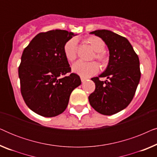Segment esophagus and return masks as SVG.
Wrapping results in <instances>:
<instances>
[{"mask_svg":"<svg viewBox=\"0 0 157 157\" xmlns=\"http://www.w3.org/2000/svg\"><path fill=\"white\" fill-rule=\"evenodd\" d=\"M86 79H87V78H84V77H82V76L81 77V82H82V83L84 82V81H85L86 80Z\"/></svg>","mask_w":157,"mask_h":157,"instance_id":"esophagus-1","label":"esophagus"}]
</instances>
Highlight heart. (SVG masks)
Wrapping results in <instances>:
<instances>
[{
    "instance_id": "b5f03b06",
    "label": "heart",
    "mask_w": 157,
    "mask_h": 157,
    "mask_svg": "<svg viewBox=\"0 0 157 157\" xmlns=\"http://www.w3.org/2000/svg\"><path fill=\"white\" fill-rule=\"evenodd\" d=\"M86 44L94 50L95 58L102 65L106 63L107 58L104 53L105 43L101 38L97 36H90L84 40ZM63 53L66 59L68 61H74L76 59L77 56V40L71 38L63 46ZM72 71L82 77H89L97 74L99 71V66L95 61L85 62L78 61L72 66Z\"/></svg>"
}]
</instances>
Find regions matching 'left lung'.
I'll return each instance as SVG.
<instances>
[{"instance_id":"1","label":"left lung","mask_w":157,"mask_h":157,"mask_svg":"<svg viewBox=\"0 0 157 157\" xmlns=\"http://www.w3.org/2000/svg\"><path fill=\"white\" fill-rule=\"evenodd\" d=\"M90 33L105 42L109 60L106 70L91 78L96 89L89 101L97 112L113 115L126 108L134 98L141 78L139 59L129 41L123 36L108 30H96ZM99 77H106L109 80L101 82Z\"/></svg>"}]
</instances>
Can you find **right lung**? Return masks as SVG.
Returning <instances> with one entry per match:
<instances>
[{
	"mask_svg": "<svg viewBox=\"0 0 157 157\" xmlns=\"http://www.w3.org/2000/svg\"><path fill=\"white\" fill-rule=\"evenodd\" d=\"M72 32L52 30L36 35L23 50L18 67L21 92L28 107L44 117L63 113L73 90L81 85L78 75L71 74L63 46Z\"/></svg>",
	"mask_w": 157,
	"mask_h": 157,
	"instance_id": "1",
	"label": "right lung"
}]
</instances>
